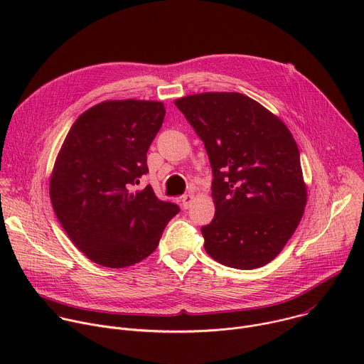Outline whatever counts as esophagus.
<instances>
[{
  "label": "esophagus",
  "instance_id": "obj_1",
  "mask_svg": "<svg viewBox=\"0 0 364 364\" xmlns=\"http://www.w3.org/2000/svg\"><path fill=\"white\" fill-rule=\"evenodd\" d=\"M193 198H194L193 194H184V196H181V205L184 207V209H188V207H190L191 203H193Z\"/></svg>",
  "mask_w": 364,
  "mask_h": 364
}]
</instances>
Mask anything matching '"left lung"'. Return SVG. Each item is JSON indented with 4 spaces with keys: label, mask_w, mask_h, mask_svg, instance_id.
<instances>
[{
    "label": "left lung",
    "mask_w": 364,
    "mask_h": 364,
    "mask_svg": "<svg viewBox=\"0 0 364 364\" xmlns=\"http://www.w3.org/2000/svg\"><path fill=\"white\" fill-rule=\"evenodd\" d=\"M212 166L216 212L204 249L236 269L269 264L295 232L306 203L299 151L285 124L237 92L176 100Z\"/></svg>",
    "instance_id": "1"
}]
</instances>
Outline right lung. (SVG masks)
<instances>
[{
	"label": "right lung",
	"mask_w": 364,
	"mask_h": 364,
	"mask_svg": "<svg viewBox=\"0 0 364 364\" xmlns=\"http://www.w3.org/2000/svg\"><path fill=\"white\" fill-rule=\"evenodd\" d=\"M164 117L161 102L107 100L83 112L65 138L50 178L51 204L70 240L97 265L141 262L180 212L151 186L135 190Z\"/></svg>",
	"instance_id": "obj_1"
}]
</instances>
